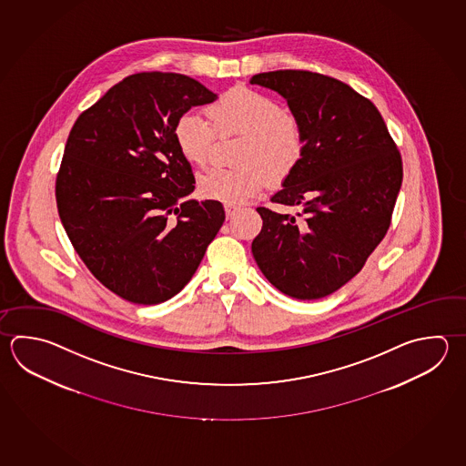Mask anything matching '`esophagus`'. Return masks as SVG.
<instances>
[{
	"instance_id": "esophagus-1",
	"label": "esophagus",
	"mask_w": 466,
	"mask_h": 466,
	"mask_svg": "<svg viewBox=\"0 0 466 466\" xmlns=\"http://www.w3.org/2000/svg\"><path fill=\"white\" fill-rule=\"evenodd\" d=\"M224 211H226V218H228V219H232V218L238 214V209L236 206L226 204V206H224Z\"/></svg>"
}]
</instances>
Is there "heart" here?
Wrapping results in <instances>:
<instances>
[{"mask_svg": "<svg viewBox=\"0 0 466 466\" xmlns=\"http://www.w3.org/2000/svg\"><path fill=\"white\" fill-rule=\"evenodd\" d=\"M201 115L187 112L175 122L179 155L193 167L211 157L214 137H240L238 169L214 167L202 175L198 189L204 199L238 206L262 193L268 179L280 185L295 175L307 153V132L299 115L281 108L257 88L238 86L220 94Z\"/></svg>", "mask_w": 466, "mask_h": 466, "instance_id": "obj_1", "label": "heart"}]
</instances>
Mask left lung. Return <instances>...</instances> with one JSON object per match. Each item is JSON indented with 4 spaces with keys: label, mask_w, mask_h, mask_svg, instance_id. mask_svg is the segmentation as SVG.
<instances>
[{
    "label": "left lung",
    "mask_w": 466,
    "mask_h": 466,
    "mask_svg": "<svg viewBox=\"0 0 466 466\" xmlns=\"http://www.w3.org/2000/svg\"><path fill=\"white\" fill-rule=\"evenodd\" d=\"M287 98L307 132V153L272 202L252 254L267 280L297 299L339 290L360 272L389 230L402 185V157L376 106L341 80L273 71L250 80Z\"/></svg>",
    "instance_id": "left-lung-1"
}]
</instances>
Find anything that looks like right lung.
Instances as JSON below:
<instances>
[{
	"mask_svg": "<svg viewBox=\"0 0 466 466\" xmlns=\"http://www.w3.org/2000/svg\"><path fill=\"white\" fill-rule=\"evenodd\" d=\"M216 98L183 74L140 72L72 127L56 177L57 211L82 262L120 299H173L226 219L220 202L186 201L196 181L173 138L181 115Z\"/></svg>",
	"mask_w": 466,
	"mask_h": 466,
	"instance_id": "right-lung-1",
	"label": "right lung"
}]
</instances>
